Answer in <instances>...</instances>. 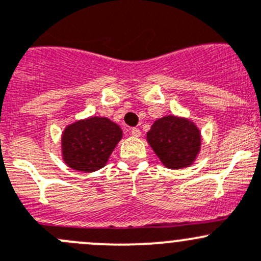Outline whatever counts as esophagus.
Returning a JSON list of instances; mask_svg holds the SVG:
<instances>
[{
  "label": "esophagus",
  "mask_w": 261,
  "mask_h": 261,
  "mask_svg": "<svg viewBox=\"0 0 261 261\" xmlns=\"http://www.w3.org/2000/svg\"><path fill=\"white\" fill-rule=\"evenodd\" d=\"M130 135L133 136V137H136V138H138L141 136V130L138 128H133L132 130H130Z\"/></svg>",
  "instance_id": "1"
}]
</instances>
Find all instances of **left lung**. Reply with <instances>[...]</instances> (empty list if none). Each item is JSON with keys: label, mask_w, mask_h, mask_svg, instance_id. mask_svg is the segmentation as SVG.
<instances>
[{"label": "left lung", "mask_w": 261, "mask_h": 261, "mask_svg": "<svg viewBox=\"0 0 261 261\" xmlns=\"http://www.w3.org/2000/svg\"><path fill=\"white\" fill-rule=\"evenodd\" d=\"M146 138L161 164L169 169H185L192 165L202 142L195 121L175 115H165L153 121Z\"/></svg>", "instance_id": "1"}]
</instances>
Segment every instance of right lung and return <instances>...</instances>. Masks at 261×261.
Segmentation results:
<instances>
[{
    "mask_svg": "<svg viewBox=\"0 0 261 261\" xmlns=\"http://www.w3.org/2000/svg\"><path fill=\"white\" fill-rule=\"evenodd\" d=\"M123 130L108 118L89 116L68 124L61 135V156L69 168L92 173L108 163Z\"/></svg>",
    "mask_w": 261,
    "mask_h": 261,
    "instance_id": "add662e5",
    "label": "right lung"
}]
</instances>
